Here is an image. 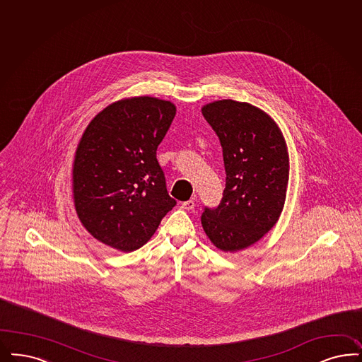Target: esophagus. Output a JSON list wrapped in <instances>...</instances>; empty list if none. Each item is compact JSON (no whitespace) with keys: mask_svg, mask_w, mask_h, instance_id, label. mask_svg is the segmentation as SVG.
<instances>
[{"mask_svg":"<svg viewBox=\"0 0 362 362\" xmlns=\"http://www.w3.org/2000/svg\"><path fill=\"white\" fill-rule=\"evenodd\" d=\"M181 208H182V209H185V211H192V209L194 208V201L187 200L185 201V202H182Z\"/></svg>","mask_w":362,"mask_h":362,"instance_id":"obj_1","label":"esophagus"}]
</instances>
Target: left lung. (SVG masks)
Here are the masks:
<instances>
[{"label": "left lung", "instance_id": "8db88e82", "mask_svg": "<svg viewBox=\"0 0 362 362\" xmlns=\"http://www.w3.org/2000/svg\"><path fill=\"white\" fill-rule=\"evenodd\" d=\"M218 136L226 189L201 224L214 245L236 252L260 240L279 220L288 184V153L281 129L263 110L232 99L201 108Z\"/></svg>", "mask_w": 362, "mask_h": 362}]
</instances>
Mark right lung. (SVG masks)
I'll return each instance as SVG.
<instances>
[{"mask_svg": "<svg viewBox=\"0 0 362 362\" xmlns=\"http://www.w3.org/2000/svg\"><path fill=\"white\" fill-rule=\"evenodd\" d=\"M175 115L169 100L135 96L111 103L84 130L72 170L74 202L96 240L135 251L175 206L157 161Z\"/></svg>", "mask_w": 362, "mask_h": 362, "instance_id": "add662e5", "label": "right lung"}]
</instances>
